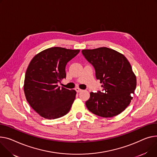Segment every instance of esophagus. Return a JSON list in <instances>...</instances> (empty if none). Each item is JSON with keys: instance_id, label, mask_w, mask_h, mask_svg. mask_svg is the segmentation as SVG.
I'll return each instance as SVG.
<instances>
[{"instance_id": "34e87169", "label": "esophagus", "mask_w": 157, "mask_h": 157, "mask_svg": "<svg viewBox=\"0 0 157 157\" xmlns=\"http://www.w3.org/2000/svg\"><path fill=\"white\" fill-rule=\"evenodd\" d=\"M75 90H76V91H77V92H78V93H79V92H81V91H82V90H81V89H79V88H76V89H75Z\"/></svg>"}]
</instances>
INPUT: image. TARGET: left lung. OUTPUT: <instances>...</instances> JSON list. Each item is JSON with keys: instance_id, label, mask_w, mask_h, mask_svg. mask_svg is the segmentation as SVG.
<instances>
[{"instance_id": "8db88e82", "label": "left lung", "mask_w": 157, "mask_h": 157, "mask_svg": "<svg viewBox=\"0 0 157 157\" xmlns=\"http://www.w3.org/2000/svg\"><path fill=\"white\" fill-rule=\"evenodd\" d=\"M82 54L103 84L101 91L90 93L86 107L100 117L117 116L129 105L136 87V78L129 61L122 54L107 47L82 50Z\"/></svg>"}]
</instances>
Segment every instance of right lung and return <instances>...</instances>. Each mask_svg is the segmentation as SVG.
<instances>
[{"label": "right lung", "mask_w": 157, "mask_h": 157, "mask_svg": "<svg viewBox=\"0 0 157 157\" xmlns=\"http://www.w3.org/2000/svg\"><path fill=\"white\" fill-rule=\"evenodd\" d=\"M79 50L52 47L35 56L26 72L24 91L26 98L40 116L55 119L66 115L76 98L75 90L60 88L66 78L67 62Z\"/></svg>", "instance_id": "obj_1"}]
</instances>
